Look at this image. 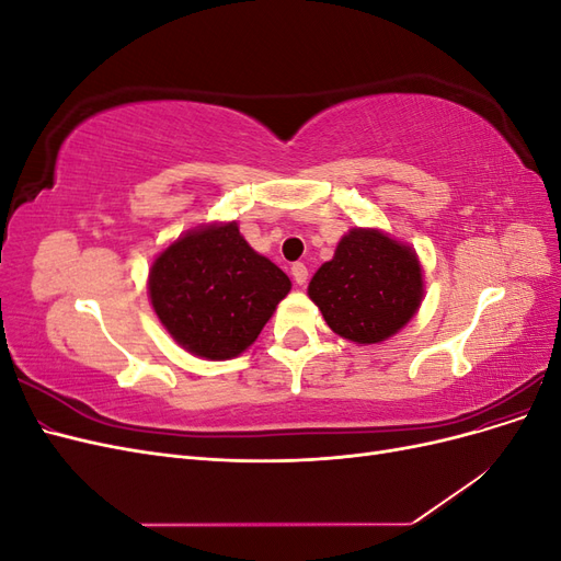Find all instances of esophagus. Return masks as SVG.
Here are the masks:
<instances>
[{
  "label": "esophagus",
  "mask_w": 561,
  "mask_h": 561,
  "mask_svg": "<svg viewBox=\"0 0 561 561\" xmlns=\"http://www.w3.org/2000/svg\"><path fill=\"white\" fill-rule=\"evenodd\" d=\"M290 274H293V278H295L297 285H304V283L309 280V268H307V264H304V262H295V264L290 266Z\"/></svg>",
  "instance_id": "esophagus-1"
}]
</instances>
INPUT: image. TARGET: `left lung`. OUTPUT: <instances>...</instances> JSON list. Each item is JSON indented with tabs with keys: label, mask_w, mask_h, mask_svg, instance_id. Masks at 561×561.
<instances>
[{
	"label": "left lung",
	"mask_w": 561,
	"mask_h": 561,
	"mask_svg": "<svg viewBox=\"0 0 561 561\" xmlns=\"http://www.w3.org/2000/svg\"><path fill=\"white\" fill-rule=\"evenodd\" d=\"M423 295L416 254L375 229H353L309 283L328 325L358 344H379L407 325Z\"/></svg>",
	"instance_id": "8db88e82"
}]
</instances>
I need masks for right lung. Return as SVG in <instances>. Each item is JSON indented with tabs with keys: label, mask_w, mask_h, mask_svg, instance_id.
<instances>
[{
	"label": "right lung",
	"mask_w": 561,
	"mask_h": 561,
	"mask_svg": "<svg viewBox=\"0 0 561 561\" xmlns=\"http://www.w3.org/2000/svg\"><path fill=\"white\" fill-rule=\"evenodd\" d=\"M287 293L290 278L245 243L236 222L186 233L149 271L159 320L208 360L245 351Z\"/></svg>",
	"instance_id": "right-lung-1"
}]
</instances>
